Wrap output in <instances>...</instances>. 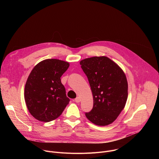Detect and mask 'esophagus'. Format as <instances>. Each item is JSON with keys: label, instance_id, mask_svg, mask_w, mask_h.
Segmentation results:
<instances>
[{"label": "esophagus", "instance_id": "esophagus-1", "mask_svg": "<svg viewBox=\"0 0 159 159\" xmlns=\"http://www.w3.org/2000/svg\"><path fill=\"white\" fill-rule=\"evenodd\" d=\"M75 101L76 102H80V98L79 97L76 98L75 99Z\"/></svg>", "mask_w": 159, "mask_h": 159}]
</instances>
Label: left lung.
<instances>
[{"instance_id": "8db88e82", "label": "left lung", "mask_w": 159, "mask_h": 159, "mask_svg": "<svg viewBox=\"0 0 159 159\" xmlns=\"http://www.w3.org/2000/svg\"><path fill=\"white\" fill-rule=\"evenodd\" d=\"M93 96V108L87 118L98 126L114 122L124 109L128 98V82L121 68L105 56L80 61Z\"/></svg>"}]
</instances>
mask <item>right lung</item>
<instances>
[{"label":"right lung","instance_id":"add662e5","mask_svg":"<svg viewBox=\"0 0 159 159\" xmlns=\"http://www.w3.org/2000/svg\"><path fill=\"white\" fill-rule=\"evenodd\" d=\"M69 65L61 60L46 59L31 70L25 85V99L30 114L37 120L57 119L69 103L60 79Z\"/></svg>","mask_w":159,"mask_h":159}]
</instances>
